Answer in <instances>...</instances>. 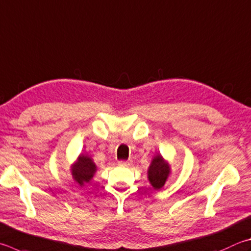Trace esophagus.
Segmentation results:
<instances>
[{"label": "esophagus", "mask_w": 251, "mask_h": 251, "mask_svg": "<svg viewBox=\"0 0 251 251\" xmlns=\"http://www.w3.org/2000/svg\"><path fill=\"white\" fill-rule=\"evenodd\" d=\"M118 166H120V167H130L131 166V162L130 161L122 160V161H118Z\"/></svg>", "instance_id": "esophagus-1"}]
</instances>
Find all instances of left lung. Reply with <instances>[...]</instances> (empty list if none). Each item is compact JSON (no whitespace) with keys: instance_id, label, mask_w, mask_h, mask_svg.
Masks as SVG:
<instances>
[{"instance_id":"8db88e82","label":"left lung","mask_w":251,"mask_h":251,"mask_svg":"<svg viewBox=\"0 0 251 251\" xmlns=\"http://www.w3.org/2000/svg\"><path fill=\"white\" fill-rule=\"evenodd\" d=\"M171 176V166L160 153L154 154L148 167L147 176L154 190H160Z\"/></svg>"}]
</instances>
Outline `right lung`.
I'll list each match as a JSON object with an SVG mask.
<instances>
[{
  "label": "right lung",
  "instance_id": "add662e5",
  "mask_svg": "<svg viewBox=\"0 0 251 251\" xmlns=\"http://www.w3.org/2000/svg\"><path fill=\"white\" fill-rule=\"evenodd\" d=\"M98 171V167L91 156L86 153H80L75 161L70 167L72 179L80 186H84L91 182Z\"/></svg>",
  "mask_w": 251,
  "mask_h": 251
}]
</instances>
